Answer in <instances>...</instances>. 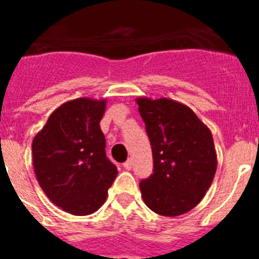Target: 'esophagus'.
Returning <instances> with one entry per match:
<instances>
[{"mask_svg": "<svg viewBox=\"0 0 259 259\" xmlns=\"http://www.w3.org/2000/svg\"><path fill=\"white\" fill-rule=\"evenodd\" d=\"M132 166H134V163H132V161L131 159H128L127 162H124V163H123V167H124L125 170H132Z\"/></svg>", "mask_w": 259, "mask_h": 259, "instance_id": "34e87169", "label": "esophagus"}]
</instances>
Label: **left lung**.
Segmentation results:
<instances>
[{"mask_svg":"<svg viewBox=\"0 0 259 259\" xmlns=\"http://www.w3.org/2000/svg\"><path fill=\"white\" fill-rule=\"evenodd\" d=\"M153 153V171L141 180L144 202L163 217L196 207L217 172V152L209 127L187 105L171 98H136Z\"/></svg>","mask_w":259,"mask_h":259,"instance_id":"obj_1","label":"left lung"}]
</instances>
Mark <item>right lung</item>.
Here are the masks:
<instances>
[{"mask_svg":"<svg viewBox=\"0 0 259 259\" xmlns=\"http://www.w3.org/2000/svg\"><path fill=\"white\" fill-rule=\"evenodd\" d=\"M106 102L80 97L62 104L32 141L33 170L41 189L72 215L97 211L118 175L106 157L100 128Z\"/></svg>","mask_w":259,"mask_h":259,"instance_id":"1","label":"right lung"}]
</instances>
